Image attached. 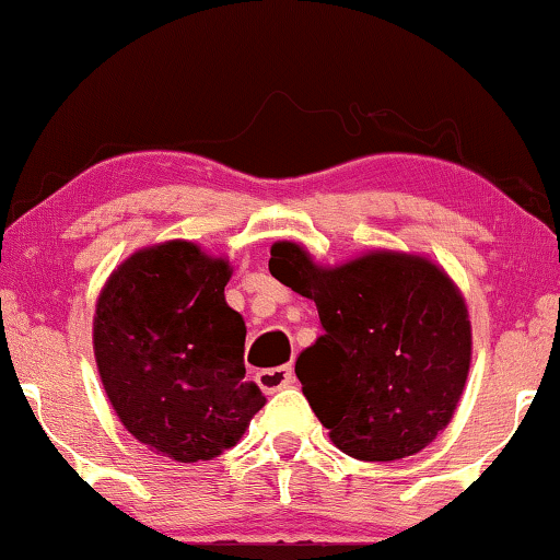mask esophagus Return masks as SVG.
<instances>
[{
    "label": "esophagus",
    "instance_id": "34e87169",
    "mask_svg": "<svg viewBox=\"0 0 560 560\" xmlns=\"http://www.w3.org/2000/svg\"><path fill=\"white\" fill-rule=\"evenodd\" d=\"M295 382L293 366H272V370L257 372V385L262 387V393H278L282 387H290Z\"/></svg>",
    "mask_w": 560,
    "mask_h": 560
}]
</instances>
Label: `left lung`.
I'll list each match as a JSON object with an SVG mask.
<instances>
[{"mask_svg": "<svg viewBox=\"0 0 560 560\" xmlns=\"http://www.w3.org/2000/svg\"><path fill=\"white\" fill-rule=\"evenodd\" d=\"M270 272L311 298L324 334L295 374L334 446L359 462L423 451L454 416L471 362L469 311L431 259L370 252L320 267L301 244L275 242Z\"/></svg>", "mask_w": 560, "mask_h": 560, "instance_id": "8db88e82", "label": "left lung"}]
</instances>
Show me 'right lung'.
Here are the masks:
<instances>
[{"label": "right lung", "instance_id": "right-lung-1", "mask_svg": "<svg viewBox=\"0 0 560 560\" xmlns=\"http://www.w3.org/2000/svg\"><path fill=\"white\" fill-rule=\"evenodd\" d=\"M226 259L173 240L135 252L98 295L94 354L129 433L180 464L232 448L265 395L244 370L247 326L229 308Z\"/></svg>", "mask_w": 560, "mask_h": 560}]
</instances>
